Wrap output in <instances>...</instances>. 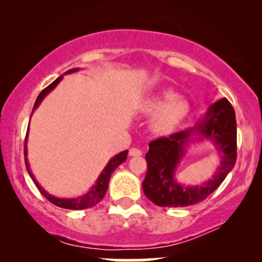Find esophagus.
Here are the masks:
<instances>
[{
	"label": "esophagus",
	"instance_id": "1",
	"mask_svg": "<svg viewBox=\"0 0 262 262\" xmlns=\"http://www.w3.org/2000/svg\"><path fill=\"white\" fill-rule=\"evenodd\" d=\"M129 155H130V156H140L141 151L137 148H132L130 150H129Z\"/></svg>",
	"mask_w": 262,
	"mask_h": 262
}]
</instances>
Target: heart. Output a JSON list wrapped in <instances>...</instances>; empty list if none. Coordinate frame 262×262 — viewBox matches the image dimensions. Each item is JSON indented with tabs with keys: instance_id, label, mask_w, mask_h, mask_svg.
I'll use <instances>...</instances> for the list:
<instances>
[{
	"instance_id": "1",
	"label": "heart",
	"mask_w": 262,
	"mask_h": 262,
	"mask_svg": "<svg viewBox=\"0 0 262 262\" xmlns=\"http://www.w3.org/2000/svg\"><path fill=\"white\" fill-rule=\"evenodd\" d=\"M140 111L145 114L155 113L151 122L155 133L170 134L187 117L189 102L185 97L176 96L172 90H162L141 102Z\"/></svg>"
}]
</instances>
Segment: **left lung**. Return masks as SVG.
Segmentation results:
<instances>
[{
    "label": "left lung",
    "mask_w": 262,
    "mask_h": 262,
    "mask_svg": "<svg viewBox=\"0 0 262 262\" xmlns=\"http://www.w3.org/2000/svg\"><path fill=\"white\" fill-rule=\"evenodd\" d=\"M193 135L210 139L221 154V165L212 179L200 186H183L174 180V171ZM148 171L143 181L145 196L160 207H187L202 202L217 189L236 161V119L227 98L210 104L193 128L150 141L145 155Z\"/></svg>",
    "instance_id": "obj_1"
}]
</instances>
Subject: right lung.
<instances>
[{
    "mask_svg": "<svg viewBox=\"0 0 262 262\" xmlns=\"http://www.w3.org/2000/svg\"><path fill=\"white\" fill-rule=\"evenodd\" d=\"M79 69H71V70H69L68 73L65 74H70V73H75V71H77ZM62 77H64V75H61V76H59L58 79H56L54 82L50 83L49 86L45 87V89L39 93V96L37 97V101H35L34 103V107H33V111H32V114L34 112V110L37 108L39 104H40V102L43 101V98L45 96L48 95L52 90L55 87L58 83L61 81ZM27 140H28V133L26 135V140H25V156H26V167H27V171H28L29 176L32 177V180L34 181L35 186H37L39 192H40L43 196L47 198L49 202H52L53 204H55V206L60 207V208H65V209H86V208H91V207L96 206L102 198L104 197V194H106L107 192V188H108V183H110V180H111V175L113 173V171L117 169V167L119 166V165L123 164L125 160H127V155H128V150H124V151L119 152L118 155H116L114 158L111 159L110 161H108L107 166L104 167V170L102 171L100 177L97 179V182H96V185L92 186V188L90 189L89 192H87L86 194H83V196H80V197H76V198H58V197H54L52 194L48 193L45 189L41 187L39 183L35 181L34 176H33L31 169H29V164H28V159H27Z\"/></svg>",
    "mask_w": 262,
    "mask_h": 262,
    "instance_id": "right-lung-1",
    "label": "right lung"
}]
</instances>
